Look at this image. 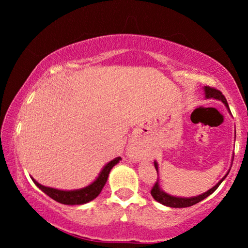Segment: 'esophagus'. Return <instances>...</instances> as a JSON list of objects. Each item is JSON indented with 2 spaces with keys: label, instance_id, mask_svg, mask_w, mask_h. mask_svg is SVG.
Here are the masks:
<instances>
[{
  "label": "esophagus",
  "instance_id": "esophagus-1",
  "mask_svg": "<svg viewBox=\"0 0 248 248\" xmlns=\"http://www.w3.org/2000/svg\"><path fill=\"white\" fill-rule=\"evenodd\" d=\"M128 155H130L131 158H139V155H140V152L138 151V149L134 147V145H131L130 148H128Z\"/></svg>",
  "mask_w": 248,
  "mask_h": 248
}]
</instances>
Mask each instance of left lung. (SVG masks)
I'll return each instance as SVG.
<instances>
[{"mask_svg":"<svg viewBox=\"0 0 248 248\" xmlns=\"http://www.w3.org/2000/svg\"><path fill=\"white\" fill-rule=\"evenodd\" d=\"M204 93H205L206 99L213 98V99L222 101V103L225 104V106L227 107V109L229 110L228 103H227L226 98L222 94L221 91L217 90V89H215V88H211V87H204ZM232 160H233V155H232ZM155 170H157V172H158V162L157 161H155ZM230 170H228V172ZM228 172H227V174L223 176V177L220 179V181L217 183V184L213 186L212 188H210L209 191H206L205 193H202V194H200L198 196H192V198H178V196H172L170 194H168V193H166L165 191H162V189L160 188V185H159V179H157L155 186L151 189V195H152V198L155 200V201L161 203V204H164L166 206H169V208H187V206L194 205V204H196V203L201 202L202 200L208 198L209 195H211L212 193L219 187V185L221 184L223 179L227 177Z\"/></svg>","mask_w":248,"mask_h":248,"instance_id":"1","label":"left lung"}]
</instances>
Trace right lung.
<instances>
[{"label": "right lung", "mask_w": 248, "mask_h": 248, "mask_svg": "<svg viewBox=\"0 0 248 248\" xmlns=\"http://www.w3.org/2000/svg\"><path fill=\"white\" fill-rule=\"evenodd\" d=\"M120 160H122L121 157H117L113 159V160L108 162L104 166V168L101 169L100 174L98 175V177L94 179V181L91 183L90 185L86 186V187L80 188V189H72V191H62V189H57L53 187H47V186H44L39 184L38 182L32 179V182L35 183L37 187H39L42 191L55 200L56 202L62 203V204H67V205H80L84 204V203H88L93 201L97 198L98 195L100 194L101 189L104 188L105 184H106L108 175L111 170V168L114 167L115 165H117Z\"/></svg>", "instance_id": "add662e5"}]
</instances>
